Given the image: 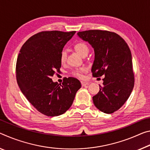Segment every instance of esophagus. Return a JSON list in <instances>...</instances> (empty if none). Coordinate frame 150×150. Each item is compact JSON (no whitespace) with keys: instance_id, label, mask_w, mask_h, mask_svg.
<instances>
[{"instance_id":"obj_1","label":"esophagus","mask_w":150,"mask_h":150,"mask_svg":"<svg viewBox=\"0 0 150 150\" xmlns=\"http://www.w3.org/2000/svg\"><path fill=\"white\" fill-rule=\"evenodd\" d=\"M81 84H82V86H86L88 84V82H86V81H81Z\"/></svg>"}]
</instances>
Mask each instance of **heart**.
<instances>
[{
    "label": "heart",
    "instance_id": "1",
    "mask_svg": "<svg viewBox=\"0 0 150 150\" xmlns=\"http://www.w3.org/2000/svg\"><path fill=\"white\" fill-rule=\"evenodd\" d=\"M75 50L80 54L81 56H86L88 52H89V47L85 42L80 41L76 43L74 46ZM66 60H67V52L66 50H62L60 53V61L62 64H64L66 62ZM87 69L84 67L77 68L75 69L72 72V74L74 76H76L79 78H84V75L83 74L86 72Z\"/></svg>",
    "mask_w": 150,
    "mask_h": 150
}]
</instances>
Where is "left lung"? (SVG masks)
Instances as JSON below:
<instances>
[{
  "label": "left lung",
  "instance_id": "obj_1",
  "mask_svg": "<svg viewBox=\"0 0 150 150\" xmlns=\"http://www.w3.org/2000/svg\"><path fill=\"white\" fill-rule=\"evenodd\" d=\"M78 35L94 48L92 76H104L103 86H100V91L92 98L94 104L102 112L112 114L125 104L134 88L129 46L118 34L108 30H89L78 32Z\"/></svg>",
  "mask_w": 150,
  "mask_h": 150
}]
</instances>
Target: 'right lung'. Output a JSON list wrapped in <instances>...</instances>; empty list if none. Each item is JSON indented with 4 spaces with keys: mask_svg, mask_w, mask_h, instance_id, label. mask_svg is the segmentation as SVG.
<instances>
[{
    "mask_svg": "<svg viewBox=\"0 0 150 150\" xmlns=\"http://www.w3.org/2000/svg\"><path fill=\"white\" fill-rule=\"evenodd\" d=\"M76 31H42L22 46L16 64L19 88L28 102L47 116L63 114L72 105L81 88L78 79L64 78L62 84L51 77L61 68L60 53Z\"/></svg>",
    "mask_w": 150,
    "mask_h": 150,
    "instance_id": "1",
    "label": "right lung"
}]
</instances>
